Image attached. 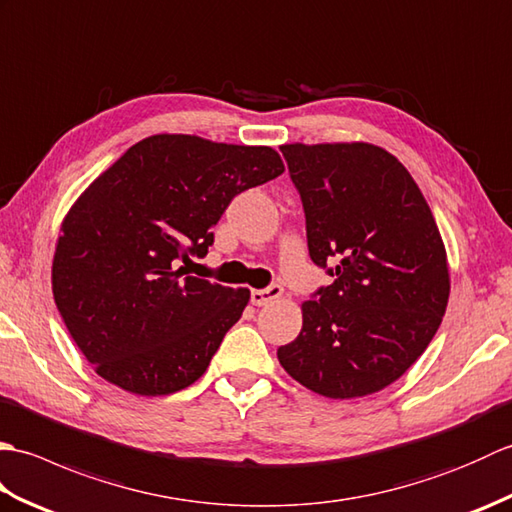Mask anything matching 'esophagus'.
I'll return each instance as SVG.
<instances>
[{
	"instance_id": "34e87169",
	"label": "esophagus",
	"mask_w": 512,
	"mask_h": 512,
	"mask_svg": "<svg viewBox=\"0 0 512 512\" xmlns=\"http://www.w3.org/2000/svg\"><path fill=\"white\" fill-rule=\"evenodd\" d=\"M284 295V288L281 286H270L264 290H253L250 292V301H253V306H266V303L279 299Z\"/></svg>"
}]
</instances>
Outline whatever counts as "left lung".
Segmentation results:
<instances>
[{"label": "left lung", "instance_id": "1", "mask_svg": "<svg viewBox=\"0 0 512 512\" xmlns=\"http://www.w3.org/2000/svg\"><path fill=\"white\" fill-rule=\"evenodd\" d=\"M306 211L312 262L334 281L301 303L281 367L310 391L376 394L418 361L447 312V248L402 162L372 143L281 145Z\"/></svg>", "mask_w": 512, "mask_h": 512}]
</instances>
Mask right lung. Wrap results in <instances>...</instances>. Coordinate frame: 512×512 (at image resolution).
<instances>
[{"label":"right lung","instance_id":"add662e5","mask_svg":"<svg viewBox=\"0 0 512 512\" xmlns=\"http://www.w3.org/2000/svg\"><path fill=\"white\" fill-rule=\"evenodd\" d=\"M284 173L273 147L156 134L129 147L65 213L52 295L76 347L136 396L193 385L242 317L248 288L187 275L237 193Z\"/></svg>","mask_w":512,"mask_h":512}]
</instances>
